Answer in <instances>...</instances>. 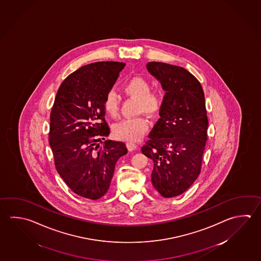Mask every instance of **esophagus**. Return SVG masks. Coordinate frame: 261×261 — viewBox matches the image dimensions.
Instances as JSON below:
<instances>
[{
  "mask_svg": "<svg viewBox=\"0 0 261 261\" xmlns=\"http://www.w3.org/2000/svg\"><path fill=\"white\" fill-rule=\"evenodd\" d=\"M126 145H127V147H128V151H133V150L137 149L138 147L137 144L133 142H127Z\"/></svg>",
  "mask_w": 261,
  "mask_h": 261,
  "instance_id": "34e87169",
  "label": "esophagus"
}]
</instances>
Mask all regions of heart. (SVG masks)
<instances>
[{"mask_svg": "<svg viewBox=\"0 0 261 261\" xmlns=\"http://www.w3.org/2000/svg\"><path fill=\"white\" fill-rule=\"evenodd\" d=\"M123 92L126 95L139 99L138 109L148 115L156 114L162 108L163 97L156 92H152L151 85L145 78L135 76L124 85ZM106 113L110 117H117L119 114V101L114 92H109L103 101ZM148 122L142 117L128 118L120 120L114 125V136L128 142L138 141L146 133Z\"/></svg>", "mask_w": 261, "mask_h": 261, "instance_id": "1", "label": "heart"}]
</instances>
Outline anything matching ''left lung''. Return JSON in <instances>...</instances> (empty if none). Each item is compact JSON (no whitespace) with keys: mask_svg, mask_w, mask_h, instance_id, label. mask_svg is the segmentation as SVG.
Returning <instances> with one entry per match:
<instances>
[{"mask_svg":"<svg viewBox=\"0 0 261 261\" xmlns=\"http://www.w3.org/2000/svg\"><path fill=\"white\" fill-rule=\"evenodd\" d=\"M146 68L166 95L142 152L153 162L154 189L173 198L189 190L200 173L208 125L203 89L182 67L152 62Z\"/></svg>","mask_w":261,"mask_h":261,"instance_id":"left-lung-1","label":"left lung"}]
</instances>
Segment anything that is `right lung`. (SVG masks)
<instances>
[{"label": "right lung", "instance_id": "obj_1", "mask_svg": "<svg viewBox=\"0 0 261 261\" xmlns=\"http://www.w3.org/2000/svg\"><path fill=\"white\" fill-rule=\"evenodd\" d=\"M125 63L98 62L81 67L62 82L50 113L48 142L59 175L74 193L98 199L109 189L115 166L128 150L107 140L105 95Z\"/></svg>", "mask_w": 261, "mask_h": 261}]
</instances>
